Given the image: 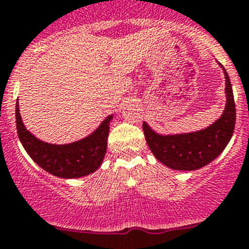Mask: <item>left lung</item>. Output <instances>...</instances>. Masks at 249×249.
<instances>
[{
    "mask_svg": "<svg viewBox=\"0 0 249 249\" xmlns=\"http://www.w3.org/2000/svg\"><path fill=\"white\" fill-rule=\"evenodd\" d=\"M223 68V66H221ZM225 75L226 105L223 115L213 124L202 130L185 134L161 135L142 124L145 139L152 154L164 166L178 171H195L215 160L232 137L236 122V107L232 87L228 72Z\"/></svg>",
    "mask_w": 249,
    "mask_h": 249,
    "instance_id": "8db88e82",
    "label": "left lung"
}]
</instances>
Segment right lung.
I'll list each match as a JSON object with an SVG mask.
<instances>
[{
    "label": "right lung",
    "mask_w": 249,
    "mask_h": 249,
    "mask_svg": "<svg viewBox=\"0 0 249 249\" xmlns=\"http://www.w3.org/2000/svg\"><path fill=\"white\" fill-rule=\"evenodd\" d=\"M107 116L90 135L71 144H48L34 137L21 121L19 104H16L17 132L29 156L48 173L59 178L72 179L88 176L103 163L107 146L109 124Z\"/></svg>",
    "instance_id": "obj_1"
}]
</instances>
